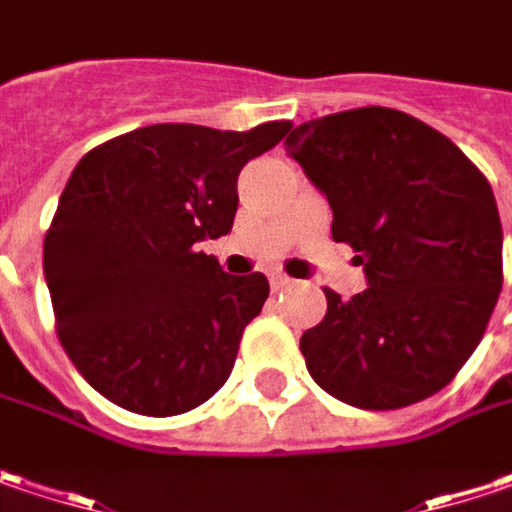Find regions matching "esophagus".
I'll use <instances>...</instances> for the list:
<instances>
[{"mask_svg":"<svg viewBox=\"0 0 512 512\" xmlns=\"http://www.w3.org/2000/svg\"><path fill=\"white\" fill-rule=\"evenodd\" d=\"M268 282L273 291H285V288H291V285H294V279H291V276H285V273H279V270L268 273Z\"/></svg>","mask_w":512,"mask_h":512,"instance_id":"1","label":"esophagus"}]
</instances>
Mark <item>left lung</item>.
I'll list each match as a JSON object with an SVG mask.
<instances>
[{
    "mask_svg": "<svg viewBox=\"0 0 512 512\" xmlns=\"http://www.w3.org/2000/svg\"><path fill=\"white\" fill-rule=\"evenodd\" d=\"M288 152L331 204L369 288L299 340L305 366L348 406L386 412L441 392L481 343L501 282V218L490 181L418 117L363 106L317 117Z\"/></svg>",
    "mask_w": 512,
    "mask_h": 512,
    "instance_id": "8db88e82",
    "label": "left lung"
}]
</instances>
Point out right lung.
<instances>
[{"mask_svg":"<svg viewBox=\"0 0 512 512\" xmlns=\"http://www.w3.org/2000/svg\"><path fill=\"white\" fill-rule=\"evenodd\" d=\"M291 132L158 123L80 158L45 233L42 268L74 369L135 415L169 418L216 395L270 294L195 242L227 236L242 167Z\"/></svg>","mask_w":512,"mask_h":512,"instance_id":"1","label":"right lung"}]
</instances>
